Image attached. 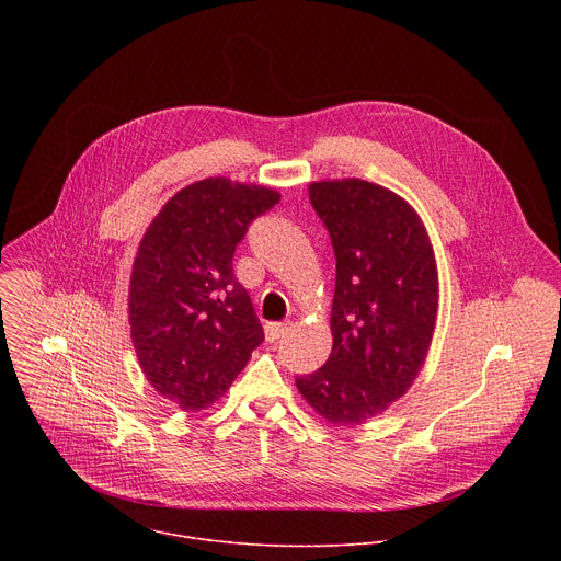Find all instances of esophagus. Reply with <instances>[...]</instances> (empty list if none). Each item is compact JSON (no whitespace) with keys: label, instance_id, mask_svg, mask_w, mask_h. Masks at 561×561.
Returning a JSON list of instances; mask_svg holds the SVG:
<instances>
[{"label":"esophagus","instance_id":"1","mask_svg":"<svg viewBox=\"0 0 561 561\" xmlns=\"http://www.w3.org/2000/svg\"><path fill=\"white\" fill-rule=\"evenodd\" d=\"M290 324H268L266 327V340L268 342H277L279 337H284L288 333Z\"/></svg>","mask_w":561,"mask_h":561}]
</instances>
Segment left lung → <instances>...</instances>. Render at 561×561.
<instances>
[{
  "instance_id": "obj_1",
  "label": "left lung",
  "mask_w": 561,
  "mask_h": 561,
  "mask_svg": "<svg viewBox=\"0 0 561 561\" xmlns=\"http://www.w3.org/2000/svg\"><path fill=\"white\" fill-rule=\"evenodd\" d=\"M308 195L337 260L333 351L295 383L331 424L359 426L407 394L426 362L439 306L435 253L415 208L379 184L327 180Z\"/></svg>"
}]
</instances>
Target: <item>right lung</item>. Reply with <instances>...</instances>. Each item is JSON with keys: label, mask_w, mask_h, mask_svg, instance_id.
Listing matches in <instances>:
<instances>
[{"label": "right lung", "mask_w": 561, "mask_h": 561, "mask_svg": "<svg viewBox=\"0 0 561 561\" xmlns=\"http://www.w3.org/2000/svg\"><path fill=\"white\" fill-rule=\"evenodd\" d=\"M279 197L268 186L206 178L175 193L141 237L128 288L130 340L150 386L182 411L217 402L264 342L232 255Z\"/></svg>", "instance_id": "obj_1"}]
</instances>
